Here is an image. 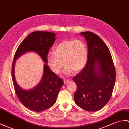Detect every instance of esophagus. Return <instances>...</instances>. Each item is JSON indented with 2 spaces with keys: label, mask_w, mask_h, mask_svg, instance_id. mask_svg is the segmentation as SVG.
Here are the masks:
<instances>
[{
  "label": "esophagus",
  "mask_w": 129,
  "mask_h": 129,
  "mask_svg": "<svg viewBox=\"0 0 129 129\" xmlns=\"http://www.w3.org/2000/svg\"><path fill=\"white\" fill-rule=\"evenodd\" d=\"M69 82V81L68 80H67V79H64V84H67V83H68Z\"/></svg>",
  "instance_id": "34e87169"
}]
</instances>
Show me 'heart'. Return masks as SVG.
Wrapping results in <instances>:
<instances>
[{"mask_svg": "<svg viewBox=\"0 0 129 129\" xmlns=\"http://www.w3.org/2000/svg\"><path fill=\"white\" fill-rule=\"evenodd\" d=\"M87 59V47L80 40L62 41L55 47L54 52L47 56L48 63L54 73H60L65 65L67 75H70L74 71L76 73L81 70Z\"/></svg>", "mask_w": 129, "mask_h": 129, "instance_id": "obj_1", "label": "heart"}]
</instances>
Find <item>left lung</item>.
<instances>
[{
    "instance_id": "left-lung-1",
    "label": "left lung",
    "mask_w": 129,
    "mask_h": 129,
    "mask_svg": "<svg viewBox=\"0 0 129 129\" xmlns=\"http://www.w3.org/2000/svg\"><path fill=\"white\" fill-rule=\"evenodd\" d=\"M88 46L85 67L73 80L77 85L75 102L86 111L95 112L108 102L115 82L111 54L102 39L92 32H81Z\"/></svg>"
}]
</instances>
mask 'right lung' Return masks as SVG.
<instances>
[{"label": "right lung", "instance_id": "right-lung-1", "mask_svg": "<svg viewBox=\"0 0 129 129\" xmlns=\"http://www.w3.org/2000/svg\"><path fill=\"white\" fill-rule=\"evenodd\" d=\"M54 33L35 31L29 34L20 43L15 54L11 68L12 80L15 91L21 102L34 112H42L55 104L62 80L50 70L47 65V55L50 47L55 41ZM37 52L45 62L43 77L40 82L31 90H25L18 86L14 77L16 60L27 52Z\"/></svg>", "mask_w": 129, "mask_h": 129}]
</instances>
